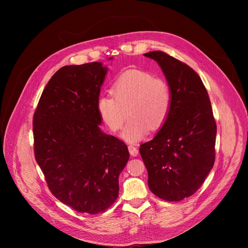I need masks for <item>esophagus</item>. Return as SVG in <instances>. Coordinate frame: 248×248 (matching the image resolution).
<instances>
[{
  "label": "esophagus",
  "mask_w": 248,
  "mask_h": 248,
  "mask_svg": "<svg viewBox=\"0 0 248 248\" xmlns=\"http://www.w3.org/2000/svg\"><path fill=\"white\" fill-rule=\"evenodd\" d=\"M127 149H128L129 154H131V155H133V157H136V155H139V150H138L135 146L129 145V146L127 147Z\"/></svg>",
  "instance_id": "obj_1"
}]
</instances>
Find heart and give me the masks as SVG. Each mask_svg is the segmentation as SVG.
<instances>
[{"label":"heart","mask_w":248,"mask_h":248,"mask_svg":"<svg viewBox=\"0 0 248 248\" xmlns=\"http://www.w3.org/2000/svg\"><path fill=\"white\" fill-rule=\"evenodd\" d=\"M111 95H100L96 102L101 121L111 132L122 128L126 109L127 121L122 139L127 142H137L144 139L150 127L157 129L168 119L172 106L170 86L161 78L151 73L129 69L113 81Z\"/></svg>","instance_id":"1"}]
</instances>
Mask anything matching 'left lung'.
Instances as JSON below:
<instances>
[{"label": "left lung", "instance_id": "obj_1", "mask_svg": "<svg viewBox=\"0 0 248 248\" xmlns=\"http://www.w3.org/2000/svg\"><path fill=\"white\" fill-rule=\"evenodd\" d=\"M160 65L172 93L168 119L155 138L140 145L150 190L166 201L196 192L215 161L216 123L200 76L162 51L144 54Z\"/></svg>", "mask_w": 248, "mask_h": 248}]
</instances>
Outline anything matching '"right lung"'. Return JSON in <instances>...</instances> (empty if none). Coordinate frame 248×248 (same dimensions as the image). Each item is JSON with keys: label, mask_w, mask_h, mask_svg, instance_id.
Segmentation results:
<instances>
[{"label": "right lung", "mask_w": 248, "mask_h": 248, "mask_svg": "<svg viewBox=\"0 0 248 248\" xmlns=\"http://www.w3.org/2000/svg\"><path fill=\"white\" fill-rule=\"evenodd\" d=\"M108 70L101 62L60 68L34 113L36 162L52 194L80 213L97 214L113 204L129 159L124 142L99 127L96 102Z\"/></svg>", "instance_id": "right-lung-1"}]
</instances>
